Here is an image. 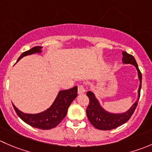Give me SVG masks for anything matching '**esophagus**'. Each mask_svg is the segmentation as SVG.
Instances as JSON below:
<instances>
[{
  "instance_id": "obj_1",
  "label": "esophagus",
  "mask_w": 152,
  "mask_h": 152,
  "mask_svg": "<svg viewBox=\"0 0 152 152\" xmlns=\"http://www.w3.org/2000/svg\"><path fill=\"white\" fill-rule=\"evenodd\" d=\"M85 88H84L83 85H80L78 86V94H84V93H85Z\"/></svg>"
}]
</instances>
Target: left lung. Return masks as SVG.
Segmentation results:
<instances>
[{"instance_id":"1","label":"left lung","mask_w":152,"mask_h":152,"mask_svg":"<svg viewBox=\"0 0 152 152\" xmlns=\"http://www.w3.org/2000/svg\"><path fill=\"white\" fill-rule=\"evenodd\" d=\"M123 63L125 64H132L137 70L138 79L140 80V86L137 91V99L132 107L123 113H111L106 110L100 104L98 99L92 91H88L87 96L89 98V104L86 110L87 117L90 123L97 129L103 131L111 130L126 123L136 109L140 96L141 84H142V74L138 67L137 63L134 57L127 53L126 51L123 52Z\"/></svg>"}]
</instances>
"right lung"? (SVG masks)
<instances>
[{
  "mask_svg": "<svg viewBox=\"0 0 152 152\" xmlns=\"http://www.w3.org/2000/svg\"><path fill=\"white\" fill-rule=\"evenodd\" d=\"M42 47L38 46L23 53L18 58L17 62L20 58L26 56L41 53L42 52ZM77 87L75 86L70 89L60 91L50 107L40 113H23L17 108L14 104H12V105L18 116L26 124L36 129L48 130L58 126L65 117L69 106L77 96Z\"/></svg>",
  "mask_w": 152,
  "mask_h": 152,
  "instance_id": "1",
  "label": "right lung"
}]
</instances>
